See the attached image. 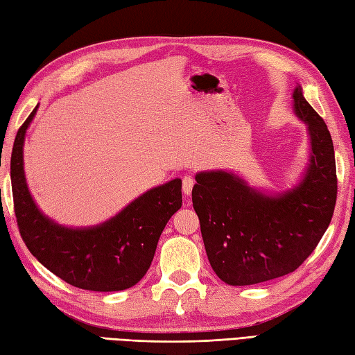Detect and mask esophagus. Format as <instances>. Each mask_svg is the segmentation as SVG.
<instances>
[{
  "instance_id": "esophagus-1",
  "label": "esophagus",
  "mask_w": 355,
  "mask_h": 355,
  "mask_svg": "<svg viewBox=\"0 0 355 355\" xmlns=\"http://www.w3.org/2000/svg\"><path fill=\"white\" fill-rule=\"evenodd\" d=\"M193 184H195V178L191 177V175H186L183 178V192L184 195H191L192 193V189H193Z\"/></svg>"
}]
</instances>
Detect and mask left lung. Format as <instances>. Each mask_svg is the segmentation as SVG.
<instances>
[{
    "mask_svg": "<svg viewBox=\"0 0 355 355\" xmlns=\"http://www.w3.org/2000/svg\"><path fill=\"white\" fill-rule=\"evenodd\" d=\"M293 112L307 123L310 160L291 191L268 195L227 171L196 174L193 209L213 270L230 286H250L291 274L315 251L331 222L337 177L331 135L293 90Z\"/></svg>",
    "mask_w": 355,
    "mask_h": 355,
    "instance_id": "1",
    "label": "left lung"
}]
</instances>
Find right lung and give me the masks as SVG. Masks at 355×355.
Returning a JSON list of instances; mask_svg holds the SVG:
<instances>
[{"mask_svg":"<svg viewBox=\"0 0 355 355\" xmlns=\"http://www.w3.org/2000/svg\"><path fill=\"white\" fill-rule=\"evenodd\" d=\"M37 107L18 130L10 160L15 215L22 241L48 270L71 286L94 292L128 289L150 269L164 225L181 207V180L153 187L100 225L55 224L37 209L24 174V139Z\"/></svg>","mask_w":355,"mask_h":355,"instance_id":"obj_1","label":"right lung"}]
</instances>
